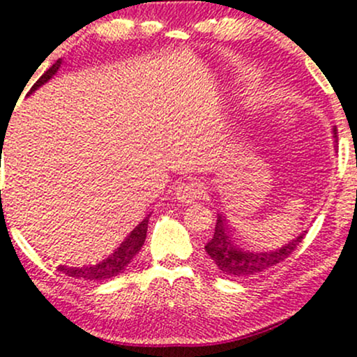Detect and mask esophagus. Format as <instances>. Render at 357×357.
<instances>
[{
    "instance_id": "34e87169",
    "label": "esophagus",
    "mask_w": 357,
    "mask_h": 357,
    "mask_svg": "<svg viewBox=\"0 0 357 357\" xmlns=\"http://www.w3.org/2000/svg\"><path fill=\"white\" fill-rule=\"evenodd\" d=\"M204 193L205 188L200 181H185L179 183L174 195L179 202H183V204H191V202L198 200Z\"/></svg>"
}]
</instances>
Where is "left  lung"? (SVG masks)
<instances>
[{
	"label": "left lung",
	"mask_w": 357,
	"mask_h": 357,
	"mask_svg": "<svg viewBox=\"0 0 357 357\" xmlns=\"http://www.w3.org/2000/svg\"><path fill=\"white\" fill-rule=\"evenodd\" d=\"M333 142L337 147V128H332ZM306 231H303L298 238L291 239L287 245L280 248H273V250H250L245 248L236 238L232 232L229 231L226 219L222 215H217L215 231H213L210 241L205 245V251L217 265V268L222 273L231 277H251L257 273L265 272L273 265L284 261L296 246L305 238Z\"/></svg>",
	"instance_id": "1"
}]
</instances>
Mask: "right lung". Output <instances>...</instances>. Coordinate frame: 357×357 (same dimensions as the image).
<instances>
[{"mask_svg": "<svg viewBox=\"0 0 357 357\" xmlns=\"http://www.w3.org/2000/svg\"><path fill=\"white\" fill-rule=\"evenodd\" d=\"M63 59L59 58L54 65L51 66L50 70L44 71L43 77L32 85L30 89L29 96L32 92H36L37 89L43 87L44 84L51 80L58 70L61 68ZM149 217H145L133 231L130 232L128 236L125 238V241L121 243L111 255H107L106 258H102L100 261H96V264H89V265H59L58 272L65 273V275L73 277V279H80V280H106V279H112L118 273H121L123 270L128 267V264L135 258V255L142 250L144 246L145 238H147V227H149Z\"/></svg>", "mask_w": 357, "mask_h": 357, "instance_id": "1", "label": "right lung"}]
</instances>
